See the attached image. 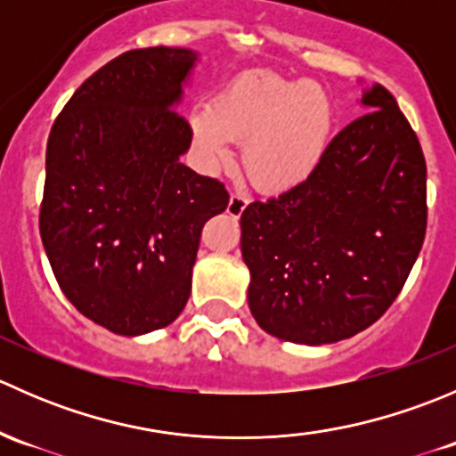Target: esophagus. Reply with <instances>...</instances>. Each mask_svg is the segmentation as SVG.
Segmentation results:
<instances>
[{
    "label": "esophagus",
    "instance_id": "esophagus-1",
    "mask_svg": "<svg viewBox=\"0 0 456 456\" xmlns=\"http://www.w3.org/2000/svg\"><path fill=\"white\" fill-rule=\"evenodd\" d=\"M247 205H249V199H247L245 194H232V199H229L227 211L232 216H240L242 211L247 209Z\"/></svg>",
    "mask_w": 456,
    "mask_h": 456
}]
</instances>
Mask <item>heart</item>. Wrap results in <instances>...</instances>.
<instances>
[{"label":"heart","mask_w":456,"mask_h":456,"mask_svg":"<svg viewBox=\"0 0 456 456\" xmlns=\"http://www.w3.org/2000/svg\"><path fill=\"white\" fill-rule=\"evenodd\" d=\"M335 127L330 96L314 81L247 75L191 114L202 159L220 165L233 139H247L242 163L260 190L289 191L309 181L326 159Z\"/></svg>","instance_id":"obj_1"}]
</instances>
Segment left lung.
Returning a JSON list of instances; mask_svg holds the SVG:
<instances>
[{
	"mask_svg": "<svg viewBox=\"0 0 456 456\" xmlns=\"http://www.w3.org/2000/svg\"><path fill=\"white\" fill-rule=\"evenodd\" d=\"M330 141L320 169L240 216L249 309L284 342L333 344L369 329L402 291L426 236V159L384 86Z\"/></svg>",
	"mask_w": 456,
	"mask_h": 456,
	"instance_id": "1",
	"label": "left lung"
}]
</instances>
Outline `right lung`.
Returning a JSON list of instances; mask_svg holds the SVG:
<instances>
[{
	"label": "right lung",
	"mask_w": 456,
	"mask_h": 456,
	"mask_svg": "<svg viewBox=\"0 0 456 456\" xmlns=\"http://www.w3.org/2000/svg\"><path fill=\"white\" fill-rule=\"evenodd\" d=\"M199 54H118L72 94L45 147L39 232L63 296L117 335L172 324L191 293L200 232L227 209L216 178L181 163L176 105Z\"/></svg>",
	"instance_id": "add662e5"
}]
</instances>
